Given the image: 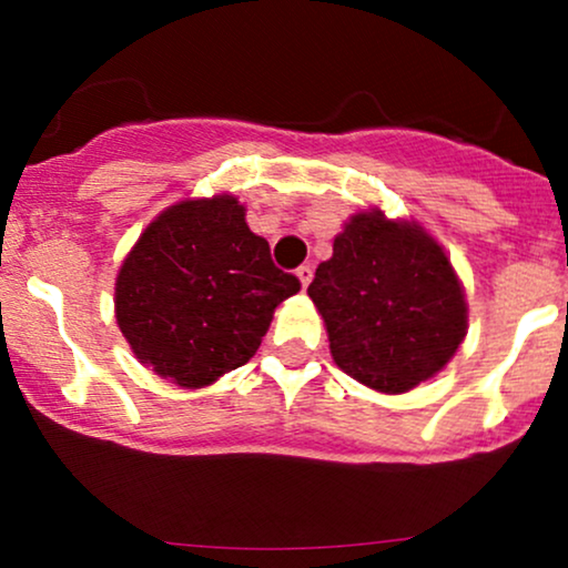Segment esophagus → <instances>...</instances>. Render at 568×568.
Segmentation results:
<instances>
[{
    "mask_svg": "<svg viewBox=\"0 0 568 568\" xmlns=\"http://www.w3.org/2000/svg\"><path fill=\"white\" fill-rule=\"evenodd\" d=\"M296 277H298V283H302V288H306V285L312 283V266H298L296 270Z\"/></svg>",
    "mask_w": 568,
    "mask_h": 568,
    "instance_id": "esophagus-1",
    "label": "esophagus"
}]
</instances>
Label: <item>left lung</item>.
<instances>
[{
  "mask_svg": "<svg viewBox=\"0 0 568 568\" xmlns=\"http://www.w3.org/2000/svg\"><path fill=\"white\" fill-rule=\"evenodd\" d=\"M344 374L400 395L448 366L467 336L465 285L438 240L379 207L352 213L310 283Z\"/></svg>",
  "mask_w": 568,
  "mask_h": 568,
  "instance_id": "left-lung-1",
  "label": "left lung"
}]
</instances>
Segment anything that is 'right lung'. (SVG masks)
I'll list each match as a JSON object with an SVG mask.
<instances>
[{
	"mask_svg": "<svg viewBox=\"0 0 568 568\" xmlns=\"http://www.w3.org/2000/svg\"><path fill=\"white\" fill-rule=\"evenodd\" d=\"M302 285L272 264L234 194L168 205L122 262L114 317L141 366L202 389L256 355L272 315Z\"/></svg>",
	"mask_w": 568,
	"mask_h": 568,
	"instance_id": "obj_1",
	"label": "right lung"
}]
</instances>
